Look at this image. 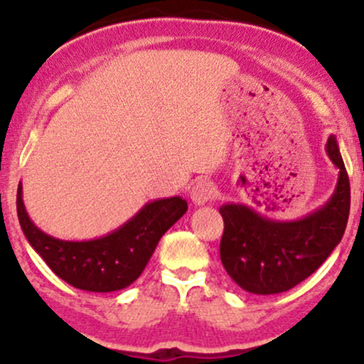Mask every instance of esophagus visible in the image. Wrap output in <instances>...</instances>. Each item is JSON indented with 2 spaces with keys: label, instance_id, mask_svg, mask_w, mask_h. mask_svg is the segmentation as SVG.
<instances>
[{
  "label": "esophagus",
  "instance_id": "esophagus-1",
  "mask_svg": "<svg viewBox=\"0 0 364 364\" xmlns=\"http://www.w3.org/2000/svg\"><path fill=\"white\" fill-rule=\"evenodd\" d=\"M215 196V186L214 183L208 181V179H200L195 183V186L191 188V202L195 205H205L207 202L214 200Z\"/></svg>",
  "mask_w": 364,
  "mask_h": 364
}]
</instances>
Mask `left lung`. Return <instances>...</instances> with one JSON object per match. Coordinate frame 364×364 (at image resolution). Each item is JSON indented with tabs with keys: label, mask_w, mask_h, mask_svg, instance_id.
<instances>
[{
	"label": "left lung",
	"mask_w": 364,
	"mask_h": 364,
	"mask_svg": "<svg viewBox=\"0 0 364 364\" xmlns=\"http://www.w3.org/2000/svg\"><path fill=\"white\" fill-rule=\"evenodd\" d=\"M339 178L323 205L294 220H274L243 203H224L220 262L241 289L279 294L298 286L328 258L344 236L350 207L349 178L336 135L325 145Z\"/></svg>",
	"instance_id": "obj_1"
}]
</instances>
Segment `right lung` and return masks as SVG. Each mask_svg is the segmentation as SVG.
I'll use <instances>...</instances> for the list:
<instances>
[{
	"label": "right lung",
	"instance_id": "obj_1",
	"mask_svg": "<svg viewBox=\"0 0 364 364\" xmlns=\"http://www.w3.org/2000/svg\"><path fill=\"white\" fill-rule=\"evenodd\" d=\"M188 210L181 196L147 202L132 219L106 236L65 241L46 235L32 223L23 205L22 181L16 191L20 228L32 248L58 277L90 292H112L128 287L144 272L162 235Z\"/></svg>",
	"mask_w": 364,
	"mask_h": 364
}]
</instances>
